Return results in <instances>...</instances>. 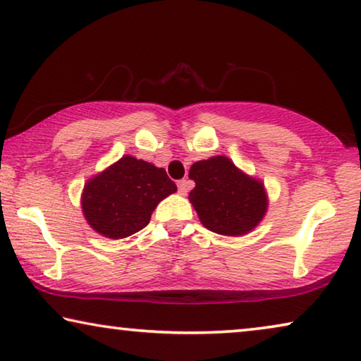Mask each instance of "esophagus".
<instances>
[{"label": "esophagus", "mask_w": 361, "mask_h": 361, "mask_svg": "<svg viewBox=\"0 0 361 361\" xmlns=\"http://www.w3.org/2000/svg\"><path fill=\"white\" fill-rule=\"evenodd\" d=\"M177 187H179V194H180V195H185L187 192H189L190 180H187V179H182V180L177 182Z\"/></svg>", "instance_id": "esophagus-1"}]
</instances>
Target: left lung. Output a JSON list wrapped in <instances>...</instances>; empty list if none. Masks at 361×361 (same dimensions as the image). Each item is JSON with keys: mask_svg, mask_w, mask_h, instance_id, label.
Listing matches in <instances>:
<instances>
[{"mask_svg": "<svg viewBox=\"0 0 361 361\" xmlns=\"http://www.w3.org/2000/svg\"><path fill=\"white\" fill-rule=\"evenodd\" d=\"M195 182L189 200L205 228L236 236L253 230L266 212L264 187L235 167L228 157L216 156L190 167Z\"/></svg>", "mask_w": 361, "mask_h": 361, "instance_id": "8db88e82", "label": "left lung"}]
</instances>
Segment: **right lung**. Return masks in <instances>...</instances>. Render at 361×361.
Returning <instances> with one entry per match:
<instances>
[{
    "label": "right lung",
    "instance_id": "obj_1",
    "mask_svg": "<svg viewBox=\"0 0 361 361\" xmlns=\"http://www.w3.org/2000/svg\"><path fill=\"white\" fill-rule=\"evenodd\" d=\"M176 190L162 167L125 156L87 182L82 209L98 233L126 238L145 228L156 205Z\"/></svg>",
    "mask_w": 361,
    "mask_h": 361
}]
</instances>
